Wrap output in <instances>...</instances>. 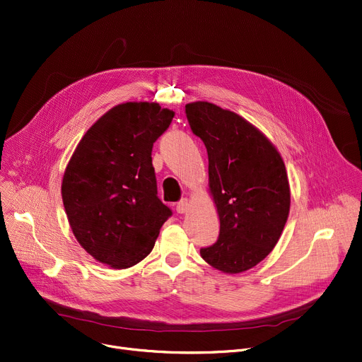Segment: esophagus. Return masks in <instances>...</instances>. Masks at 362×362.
I'll list each match as a JSON object with an SVG mask.
<instances>
[{"mask_svg":"<svg viewBox=\"0 0 362 362\" xmlns=\"http://www.w3.org/2000/svg\"><path fill=\"white\" fill-rule=\"evenodd\" d=\"M188 206H189V202L188 199H181L177 204H175V209L178 213H185L188 210Z\"/></svg>","mask_w":362,"mask_h":362,"instance_id":"esophagus-1","label":"esophagus"}]
</instances>
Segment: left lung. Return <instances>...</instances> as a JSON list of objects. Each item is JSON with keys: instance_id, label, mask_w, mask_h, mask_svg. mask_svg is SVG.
Segmentation results:
<instances>
[{"instance_id": "obj_1", "label": "left lung", "mask_w": 362, "mask_h": 362, "mask_svg": "<svg viewBox=\"0 0 362 362\" xmlns=\"http://www.w3.org/2000/svg\"><path fill=\"white\" fill-rule=\"evenodd\" d=\"M188 124L209 155L210 191L220 218L216 243L202 247L211 267L238 274L261 262L280 239L290 211L283 158L240 116L211 103L185 105Z\"/></svg>"}]
</instances>
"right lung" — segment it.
Returning a JSON list of instances; mask_svg holds the SVG:
<instances>
[{"label": "right lung", "instance_id": "add662e5", "mask_svg": "<svg viewBox=\"0 0 362 362\" xmlns=\"http://www.w3.org/2000/svg\"><path fill=\"white\" fill-rule=\"evenodd\" d=\"M174 111L156 103L116 105L81 139L64 175L62 200L86 251L113 268L149 255L173 210L158 197L152 148Z\"/></svg>", "mask_w": 362, "mask_h": 362}]
</instances>
